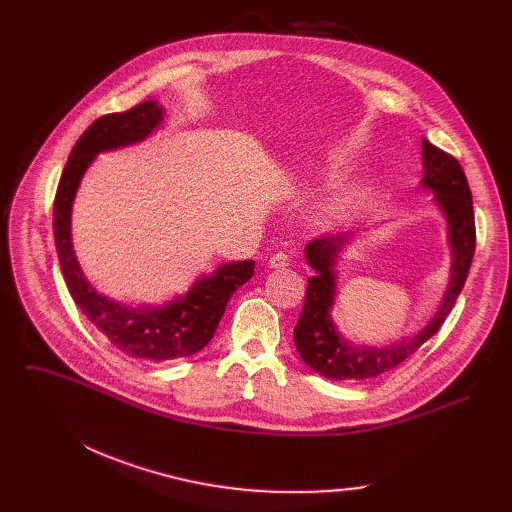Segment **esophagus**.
<instances>
[{"label": "esophagus", "instance_id": "esophagus-1", "mask_svg": "<svg viewBox=\"0 0 512 512\" xmlns=\"http://www.w3.org/2000/svg\"><path fill=\"white\" fill-rule=\"evenodd\" d=\"M290 261H288V255L286 253H276L270 257V267H274V270H284V267H288Z\"/></svg>", "mask_w": 512, "mask_h": 512}]
</instances>
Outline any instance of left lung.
<instances>
[{"mask_svg": "<svg viewBox=\"0 0 512 512\" xmlns=\"http://www.w3.org/2000/svg\"><path fill=\"white\" fill-rule=\"evenodd\" d=\"M421 157L425 172L421 186L436 193V201L446 215L448 242L452 249L450 282L442 305L438 313L429 319V324L413 338L380 348L351 344L340 338L332 324L330 311L336 297L334 263L342 247L353 238V232L313 238L305 247V257L315 270V276L307 280L305 305L297 328H294V344H297L301 359L328 380H371L409 359L423 342L440 330L465 286L475 253V213L465 172L450 153L425 139L421 141Z\"/></svg>", "mask_w": 512, "mask_h": 512, "instance_id": "8db88e82", "label": "left lung"}]
</instances>
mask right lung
<instances>
[{
    "mask_svg": "<svg viewBox=\"0 0 512 512\" xmlns=\"http://www.w3.org/2000/svg\"><path fill=\"white\" fill-rule=\"evenodd\" d=\"M164 110L157 101H143L128 112L95 120L76 141L62 172L53 201V238L66 286L74 303L118 351L134 359L170 361L199 353L213 338L232 294L253 278L255 263L230 261L211 276L199 278L191 290L166 305L128 307L99 294L76 261L70 236L72 201L80 178L97 153L141 143L159 126Z\"/></svg>",
    "mask_w": 512,
    "mask_h": 512,
    "instance_id": "1",
    "label": "right lung"
}]
</instances>
